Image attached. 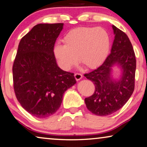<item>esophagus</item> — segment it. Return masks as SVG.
I'll list each match as a JSON object with an SVG mask.
<instances>
[{
  "label": "esophagus",
  "mask_w": 147,
  "mask_h": 147,
  "mask_svg": "<svg viewBox=\"0 0 147 147\" xmlns=\"http://www.w3.org/2000/svg\"><path fill=\"white\" fill-rule=\"evenodd\" d=\"M74 78L76 80H79L82 78V75L80 73H75L74 74Z\"/></svg>",
  "instance_id": "34e87169"
}]
</instances>
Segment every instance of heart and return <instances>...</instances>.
Masks as SVG:
<instances>
[{
    "mask_svg": "<svg viewBox=\"0 0 147 147\" xmlns=\"http://www.w3.org/2000/svg\"><path fill=\"white\" fill-rule=\"evenodd\" d=\"M64 45L56 43L53 52L59 66L69 71L78 61L88 69L100 66L108 57L110 37L102 28L80 27L69 31L63 39Z\"/></svg>",
    "mask_w": 147,
    "mask_h": 147,
    "instance_id": "obj_1",
    "label": "heart"
}]
</instances>
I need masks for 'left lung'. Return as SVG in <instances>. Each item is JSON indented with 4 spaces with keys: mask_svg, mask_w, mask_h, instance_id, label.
Here are the masks:
<instances>
[{
    "mask_svg": "<svg viewBox=\"0 0 147 147\" xmlns=\"http://www.w3.org/2000/svg\"><path fill=\"white\" fill-rule=\"evenodd\" d=\"M112 28L115 39L111 53L99 67L84 74L95 86L94 92L84 102L88 109L96 115H108L119 110L135 89L136 59L132 44L125 33L113 25ZM115 64L123 71L122 77L117 81L111 75V67Z\"/></svg>",
    "mask_w": 147,
    "mask_h": 147,
    "instance_id": "obj_1",
    "label": "left lung"
}]
</instances>
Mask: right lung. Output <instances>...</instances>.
<instances>
[{"instance_id":"obj_1","label":"right lung","mask_w":147,"mask_h":147,"mask_svg":"<svg viewBox=\"0 0 147 147\" xmlns=\"http://www.w3.org/2000/svg\"><path fill=\"white\" fill-rule=\"evenodd\" d=\"M63 24H39L20 41L12 67L18 101L39 118L53 115L65 92L76 83L74 73L57 66L53 49Z\"/></svg>"}]
</instances>
